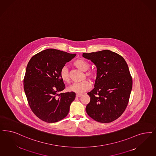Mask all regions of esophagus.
Segmentation results:
<instances>
[{
    "mask_svg": "<svg viewBox=\"0 0 156 156\" xmlns=\"http://www.w3.org/2000/svg\"><path fill=\"white\" fill-rule=\"evenodd\" d=\"M83 95L82 94H76V97L77 98H80L81 96Z\"/></svg>",
    "mask_w": 156,
    "mask_h": 156,
    "instance_id": "esophagus-1",
    "label": "esophagus"
}]
</instances>
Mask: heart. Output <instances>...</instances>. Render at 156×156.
<instances>
[{
  "label": "heart",
  "instance_id": "1",
  "mask_svg": "<svg viewBox=\"0 0 156 156\" xmlns=\"http://www.w3.org/2000/svg\"><path fill=\"white\" fill-rule=\"evenodd\" d=\"M74 66L79 69L86 72L90 68V64L88 62L83 59H78L74 62ZM86 76L90 79H94L95 77V73L93 71H88L86 72ZM60 77L64 81L68 82L69 81V75L68 69L66 66L62 68L60 71ZM91 87V84L89 81L84 80L80 83H75L69 87L68 90L74 92L77 94H81L89 90Z\"/></svg>",
  "mask_w": 156,
  "mask_h": 156
}]
</instances>
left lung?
<instances>
[{
  "mask_svg": "<svg viewBox=\"0 0 156 156\" xmlns=\"http://www.w3.org/2000/svg\"><path fill=\"white\" fill-rule=\"evenodd\" d=\"M97 68L95 88L87 94V114L95 121L110 123L123 114L128 105L133 81L126 61L109 50L83 53Z\"/></svg>",
  "mask_w": 156,
  "mask_h": 156,
  "instance_id": "8db88e82",
  "label": "left lung"
}]
</instances>
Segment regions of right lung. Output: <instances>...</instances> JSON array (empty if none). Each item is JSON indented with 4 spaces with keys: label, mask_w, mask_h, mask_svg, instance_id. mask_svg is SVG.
<instances>
[{
    "label": "right lung",
    "mask_w": 156,
    "mask_h": 156,
    "mask_svg": "<svg viewBox=\"0 0 156 156\" xmlns=\"http://www.w3.org/2000/svg\"><path fill=\"white\" fill-rule=\"evenodd\" d=\"M76 54L48 49L33 55L26 67L23 87L30 108L42 121L55 123L68 115L73 92L61 93L65 84L60 71Z\"/></svg>",
    "instance_id": "add662e5"
}]
</instances>
